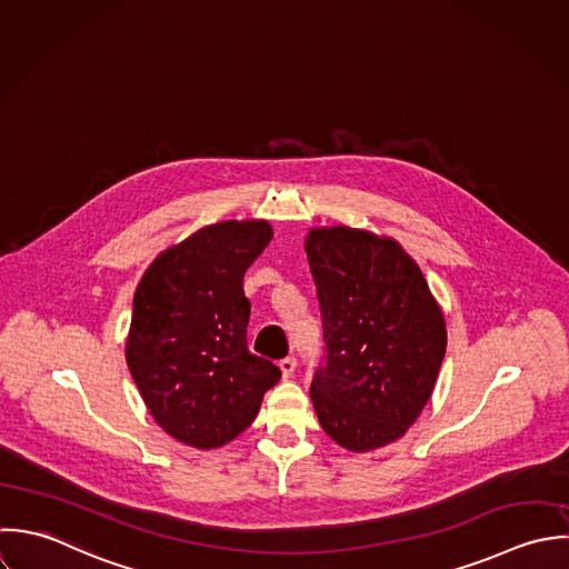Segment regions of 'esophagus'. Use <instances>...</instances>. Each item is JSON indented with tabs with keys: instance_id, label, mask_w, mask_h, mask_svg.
I'll use <instances>...</instances> for the list:
<instances>
[{
	"instance_id": "1",
	"label": "esophagus",
	"mask_w": 569,
	"mask_h": 569,
	"mask_svg": "<svg viewBox=\"0 0 569 569\" xmlns=\"http://www.w3.org/2000/svg\"><path fill=\"white\" fill-rule=\"evenodd\" d=\"M296 367H298V362H296V358H284V360H280V371H282V378H291L293 376V371H296Z\"/></svg>"
}]
</instances>
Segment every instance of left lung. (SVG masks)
<instances>
[{"label":"left lung","instance_id":"8db88e82","mask_svg":"<svg viewBox=\"0 0 569 569\" xmlns=\"http://www.w3.org/2000/svg\"><path fill=\"white\" fill-rule=\"evenodd\" d=\"M307 258L325 336L311 381L320 426L356 452L386 446L415 423L435 388L443 316L417 262L390 238L311 229Z\"/></svg>","mask_w":569,"mask_h":569}]
</instances>
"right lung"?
I'll list each match as a JSON object with an SVG mask.
<instances>
[{
    "label": "right lung",
    "instance_id": "1",
    "mask_svg": "<svg viewBox=\"0 0 569 569\" xmlns=\"http://www.w3.org/2000/svg\"><path fill=\"white\" fill-rule=\"evenodd\" d=\"M273 231L224 220L163 251L141 278L128 367L157 423L193 448H218L258 415L280 369L247 347L242 278Z\"/></svg>",
    "mask_w": 569,
    "mask_h": 569
}]
</instances>
